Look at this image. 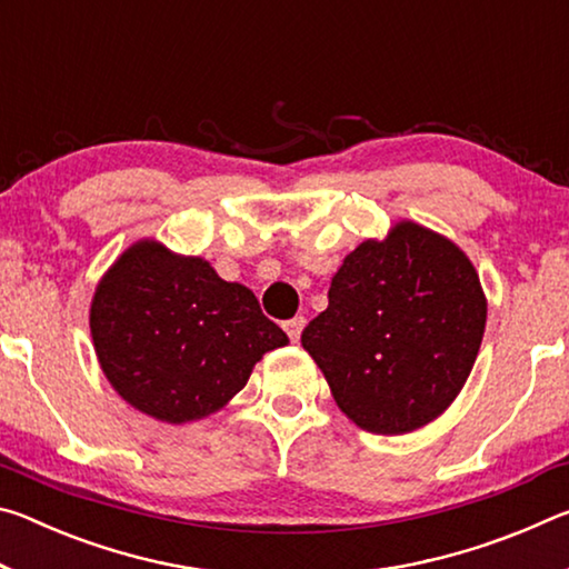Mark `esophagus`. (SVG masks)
I'll use <instances>...</instances> for the list:
<instances>
[{"label":"esophagus","mask_w":569,"mask_h":569,"mask_svg":"<svg viewBox=\"0 0 569 569\" xmlns=\"http://www.w3.org/2000/svg\"><path fill=\"white\" fill-rule=\"evenodd\" d=\"M303 326H306V319H303V316H296V319L286 321V323H283V329H286V333H288V339H291L293 343H296L298 339H301Z\"/></svg>","instance_id":"1"}]
</instances>
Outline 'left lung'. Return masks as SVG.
Wrapping results in <instances>:
<instances>
[{
	"label": "left lung",
	"mask_w": 569,
	"mask_h": 569,
	"mask_svg": "<svg viewBox=\"0 0 569 569\" xmlns=\"http://www.w3.org/2000/svg\"><path fill=\"white\" fill-rule=\"evenodd\" d=\"M487 298L465 250L411 220L363 240L306 326L339 409L373 435H407L449 409L477 361Z\"/></svg>",
	"instance_id": "8db88e82"
}]
</instances>
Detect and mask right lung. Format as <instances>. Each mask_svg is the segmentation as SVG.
Returning <instances> with one entry per match:
<instances>
[{"instance_id":"1","label":"right lung","mask_w":569,"mask_h":569,"mask_svg":"<svg viewBox=\"0 0 569 569\" xmlns=\"http://www.w3.org/2000/svg\"><path fill=\"white\" fill-rule=\"evenodd\" d=\"M90 331L112 389L168 423L223 409L263 353L288 343L250 288L150 238L132 243L102 276Z\"/></svg>"}]
</instances>
